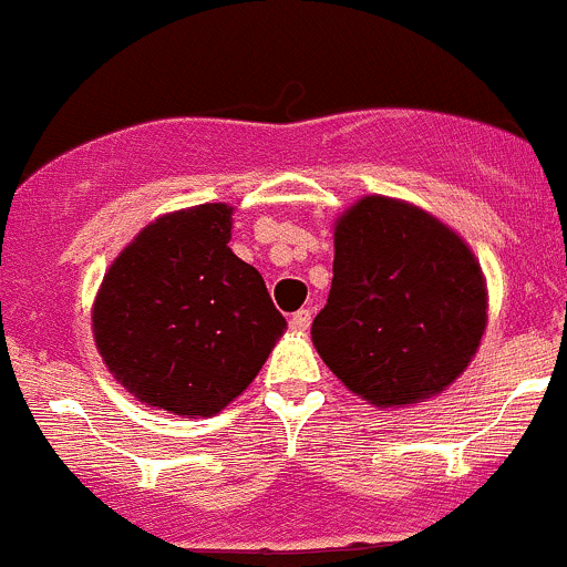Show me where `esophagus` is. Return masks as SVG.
Listing matches in <instances>:
<instances>
[{"mask_svg": "<svg viewBox=\"0 0 567 567\" xmlns=\"http://www.w3.org/2000/svg\"><path fill=\"white\" fill-rule=\"evenodd\" d=\"M289 328L295 330V333H306V330L311 328V311H308V308H300L297 313H291Z\"/></svg>", "mask_w": 567, "mask_h": 567, "instance_id": "obj_1", "label": "esophagus"}]
</instances>
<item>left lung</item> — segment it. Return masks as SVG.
<instances>
[{
	"mask_svg": "<svg viewBox=\"0 0 567 567\" xmlns=\"http://www.w3.org/2000/svg\"><path fill=\"white\" fill-rule=\"evenodd\" d=\"M333 284L311 324L330 372L374 408H411L466 372L487 284L466 239L424 212L363 195L333 223Z\"/></svg>",
	"mask_w": 567,
	"mask_h": 567,
	"instance_id": "obj_1",
	"label": "left lung"
}]
</instances>
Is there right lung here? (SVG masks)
<instances>
[{
	"label": "right lung",
	"mask_w": 567,
	"mask_h": 567,
	"mask_svg": "<svg viewBox=\"0 0 567 567\" xmlns=\"http://www.w3.org/2000/svg\"><path fill=\"white\" fill-rule=\"evenodd\" d=\"M231 215L228 204L159 215L95 291V350L148 408L215 416L254 383L284 336L265 278L228 248Z\"/></svg>",
	"instance_id": "right-lung-1"
}]
</instances>
